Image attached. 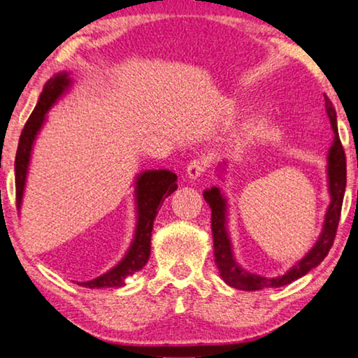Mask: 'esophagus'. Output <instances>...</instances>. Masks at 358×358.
Segmentation results:
<instances>
[{
    "instance_id": "esophagus-1",
    "label": "esophagus",
    "mask_w": 358,
    "mask_h": 358,
    "mask_svg": "<svg viewBox=\"0 0 358 358\" xmlns=\"http://www.w3.org/2000/svg\"><path fill=\"white\" fill-rule=\"evenodd\" d=\"M204 171H206V162L201 160V159H194L188 164L187 166V173L192 180H196L201 176Z\"/></svg>"
}]
</instances>
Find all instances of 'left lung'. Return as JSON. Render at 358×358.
I'll use <instances>...</instances> for the list:
<instances>
[{
  "instance_id": "1",
  "label": "left lung",
  "mask_w": 358,
  "mask_h": 358,
  "mask_svg": "<svg viewBox=\"0 0 358 358\" xmlns=\"http://www.w3.org/2000/svg\"><path fill=\"white\" fill-rule=\"evenodd\" d=\"M326 99V111L327 116L331 119L332 129H334V144H332L331 150H329V189H331V206L327 209L326 221H324L322 234L313 247L311 252L304 257L298 265H294L288 273L278 278H265V276H259L249 271L242 270L239 265L236 264L234 257H232L231 242H229V236L226 231V199L219 189L214 187L211 189H206L203 193L204 199L211 208V229H213V241H214V257H216V265L219 271H221L222 280L229 287L244 289V292H257V289H264L270 287H283L294 282V280L301 278L306 275L309 270L317 266L321 262L326 259L329 250H331L332 244H334L337 226L341 221V209L342 201H344L345 193V183H347V166H345V152L342 147V142L339 139V131H337V116L336 109L332 106L331 99L324 96Z\"/></svg>"
}]
</instances>
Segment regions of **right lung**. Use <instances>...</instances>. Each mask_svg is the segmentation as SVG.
<instances>
[{
	"instance_id": "right-lung-1",
	"label": "right lung",
	"mask_w": 358,
	"mask_h": 358,
	"mask_svg": "<svg viewBox=\"0 0 358 358\" xmlns=\"http://www.w3.org/2000/svg\"><path fill=\"white\" fill-rule=\"evenodd\" d=\"M70 85V80L66 73H60L54 76L50 82H47L42 92L39 103L34 108V111L27 119L26 126L19 137V145L16 152V162H14V171H16V206H21L24 183H26L27 165H29V157L32 142L36 139V134L39 132L42 122H44L45 113L55 103V99L65 92ZM176 187V175L169 170H149L144 171L141 176H137V227L136 237L132 241V245L126 257L114 266L113 270L98 276V278L90 280V282L78 283L85 288H116L124 285V280L127 276L137 273L142 270V266L147 264L150 255V237L152 229H154V219L159 213V206L164 203L165 198H169L175 192Z\"/></svg>"
}]
</instances>
